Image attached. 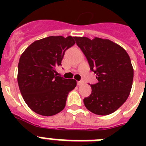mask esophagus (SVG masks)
Returning <instances> with one entry per match:
<instances>
[{"label": "esophagus", "instance_id": "1", "mask_svg": "<svg viewBox=\"0 0 146 146\" xmlns=\"http://www.w3.org/2000/svg\"><path fill=\"white\" fill-rule=\"evenodd\" d=\"M84 83H85L84 81H79V82H77L78 86H82V85H83Z\"/></svg>", "mask_w": 146, "mask_h": 146}]
</instances>
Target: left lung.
Here are the masks:
<instances>
[{"instance_id": "obj_1", "label": "left lung", "mask_w": 146, "mask_h": 146, "mask_svg": "<svg viewBox=\"0 0 146 146\" xmlns=\"http://www.w3.org/2000/svg\"><path fill=\"white\" fill-rule=\"evenodd\" d=\"M74 38L98 81L91 85V95L83 100L85 106L98 115L112 113L127 101L131 91L133 68L129 54L109 39Z\"/></svg>"}]
</instances>
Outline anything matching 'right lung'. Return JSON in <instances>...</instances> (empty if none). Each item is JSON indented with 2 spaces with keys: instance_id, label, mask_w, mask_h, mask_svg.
I'll return each mask as SVG.
<instances>
[{
  "instance_id": "right-lung-1",
  "label": "right lung",
  "mask_w": 146,
  "mask_h": 146,
  "mask_svg": "<svg viewBox=\"0 0 146 146\" xmlns=\"http://www.w3.org/2000/svg\"><path fill=\"white\" fill-rule=\"evenodd\" d=\"M72 36H49L24 50L18 64L17 81L26 104L38 114L53 116L64 110L69 92L76 86L73 79L56 76L66 49L75 44Z\"/></svg>"
}]
</instances>
